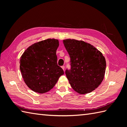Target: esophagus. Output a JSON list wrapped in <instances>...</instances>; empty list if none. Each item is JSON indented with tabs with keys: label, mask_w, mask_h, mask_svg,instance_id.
I'll list each match as a JSON object with an SVG mask.
<instances>
[{
	"label": "esophagus",
	"mask_w": 127,
	"mask_h": 127,
	"mask_svg": "<svg viewBox=\"0 0 127 127\" xmlns=\"http://www.w3.org/2000/svg\"><path fill=\"white\" fill-rule=\"evenodd\" d=\"M62 69H63V70L64 71V69H65V66H64V65H63V66H62Z\"/></svg>",
	"instance_id": "esophagus-1"
}]
</instances>
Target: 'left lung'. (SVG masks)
I'll return each mask as SVG.
<instances>
[{
    "instance_id": "obj_1",
    "label": "left lung",
    "mask_w": 127,
    "mask_h": 127,
    "mask_svg": "<svg viewBox=\"0 0 127 127\" xmlns=\"http://www.w3.org/2000/svg\"><path fill=\"white\" fill-rule=\"evenodd\" d=\"M63 44L70 58L71 69L65 74L73 90L80 94L92 92L100 85L106 70V61L93 45L81 40L65 39Z\"/></svg>"
}]
</instances>
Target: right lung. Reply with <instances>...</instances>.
Instances as JSON below:
<instances>
[{
  "label": "right lung",
  "instance_id": "1",
  "mask_svg": "<svg viewBox=\"0 0 127 127\" xmlns=\"http://www.w3.org/2000/svg\"><path fill=\"white\" fill-rule=\"evenodd\" d=\"M58 46V40L48 39L32 45L21 57L20 68L23 80L35 92H47L64 74L57 64Z\"/></svg>",
  "mask_w": 127,
  "mask_h": 127
}]
</instances>
